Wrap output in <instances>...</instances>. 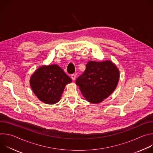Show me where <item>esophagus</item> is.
I'll return each mask as SVG.
<instances>
[{
    "label": "esophagus",
    "mask_w": 153,
    "mask_h": 153,
    "mask_svg": "<svg viewBox=\"0 0 153 153\" xmlns=\"http://www.w3.org/2000/svg\"><path fill=\"white\" fill-rule=\"evenodd\" d=\"M71 78L73 80H76V74H72L71 76Z\"/></svg>",
    "instance_id": "34e87169"
}]
</instances>
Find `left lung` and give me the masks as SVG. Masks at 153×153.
I'll list each match as a JSON object with an SVG mask.
<instances>
[{"label": "left lung", "instance_id": "left-lung-1", "mask_svg": "<svg viewBox=\"0 0 153 153\" xmlns=\"http://www.w3.org/2000/svg\"><path fill=\"white\" fill-rule=\"evenodd\" d=\"M119 77V70L112 61L90 60L76 83L87 101L100 103L115 90Z\"/></svg>", "mask_w": 153, "mask_h": 153}]
</instances>
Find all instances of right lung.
<instances>
[{"mask_svg":"<svg viewBox=\"0 0 153 153\" xmlns=\"http://www.w3.org/2000/svg\"><path fill=\"white\" fill-rule=\"evenodd\" d=\"M72 82L56 64L42 65L31 75L30 84L37 97L43 103L53 105L61 99L65 86Z\"/></svg>","mask_w":153,"mask_h":153,"instance_id":"1","label":"right lung"}]
</instances>
